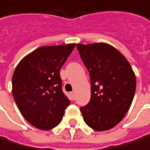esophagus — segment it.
Here are the masks:
<instances>
[{"instance_id":"1","label":"esophagus","mask_w":150,"mask_h":150,"mask_svg":"<svg viewBox=\"0 0 150 150\" xmlns=\"http://www.w3.org/2000/svg\"><path fill=\"white\" fill-rule=\"evenodd\" d=\"M70 97H71V99H72V100L75 99V93H74V91H71V93H70Z\"/></svg>"}]
</instances>
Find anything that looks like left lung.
Wrapping results in <instances>:
<instances>
[{"instance_id":"obj_1","label":"left lung","mask_w":150,"mask_h":150,"mask_svg":"<svg viewBox=\"0 0 150 150\" xmlns=\"http://www.w3.org/2000/svg\"><path fill=\"white\" fill-rule=\"evenodd\" d=\"M91 77V100L81 107L84 122L96 131L115 127L127 113L137 87L133 69L125 56L107 43L78 44Z\"/></svg>"}]
</instances>
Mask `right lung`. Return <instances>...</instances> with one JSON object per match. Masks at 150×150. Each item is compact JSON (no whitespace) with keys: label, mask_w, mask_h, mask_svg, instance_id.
Here are the masks:
<instances>
[{"label":"right lung","mask_w":150,"mask_h":150,"mask_svg":"<svg viewBox=\"0 0 150 150\" xmlns=\"http://www.w3.org/2000/svg\"><path fill=\"white\" fill-rule=\"evenodd\" d=\"M75 46L40 47L15 68L12 80L13 99L22 115L36 128L56 127L70 103L62 91L59 71Z\"/></svg>","instance_id":"obj_1"}]
</instances>
